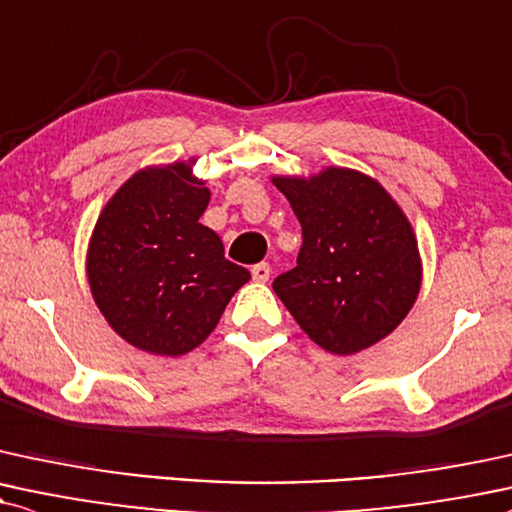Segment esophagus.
<instances>
[{
    "label": "esophagus",
    "instance_id": "1",
    "mask_svg": "<svg viewBox=\"0 0 512 512\" xmlns=\"http://www.w3.org/2000/svg\"><path fill=\"white\" fill-rule=\"evenodd\" d=\"M269 274H272V269H269L267 262H260V264H255V267H252V279H255L257 283L269 281Z\"/></svg>",
    "mask_w": 512,
    "mask_h": 512
}]
</instances>
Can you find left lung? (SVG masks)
I'll use <instances>...</instances> for the list:
<instances>
[{
	"instance_id": "left-lung-1",
	"label": "left lung",
	"mask_w": 512,
	"mask_h": 512,
	"mask_svg": "<svg viewBox=\"0 0 512 512\" xmlns=\"http://www.w3.org/2000/svg\"><path fill=\"white\" fill-rule=\"evenodd\" d=\"M303 226V248L274 293L319 348L355 355L408 317L422 286L410 219L377 178L346 166L272 176Z\"/></svg>"
}]
</instances>
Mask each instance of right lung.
I'll return each instance as SVG.
<instances>
[{"mask_svg": "<svg viewBox=\"0 0 512 512\" xmlns=\"http://www.w3.org/2000/svg\"><path fill=\"white\" fill-rule=\"evenodd\" d=\"M188 162L135 171L97 217L85 274L102 317L131 346L178 357L217 329L250 281L200 217L209 188Z\"/></svg>", "mask_w": 512, "mask_h": 512, "instance_id": "right-lung-1", "label": "right lung"}]
</instances>
